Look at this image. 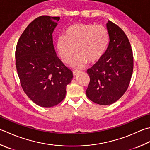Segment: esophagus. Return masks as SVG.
Masks as SVG:
<instances>
[{"instance_id": "obj_1", "label": "esophagus", "mask_w": 150, "mask_h": 150, "mask_svg": "<svg viewBox=\"0 0 150 150\" xmlns=\"http://www.w3.org/2000/svg\"><path fill=\"white\" fill-rule=\"evenodd\" d=\"M79 73V71H73V76H74V77H75V76L77 75Z\"/></svg>"}]
</instances>
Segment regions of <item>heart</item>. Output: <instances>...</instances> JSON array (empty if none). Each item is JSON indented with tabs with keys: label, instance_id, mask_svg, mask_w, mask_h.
<instances>
[{
	"label": "heart",
	"instance_id": "obj_1",
	"mask_svg": "<svg viewBox=\"0 0 150 150\" xmlns=\"http://www.w3.org/2000/svg\"><path fill=\"white\" fill-rule=\"evenodd\" d=\"M109 42V34L104 26L78 23L67 29L66 36L57 41V51L63 62L67 64L75 53L77 55L71 64V67L80 69L88 62L94 63L104 54Z\"/></svg>",
	"mask_w": 150,
	"mask_h": 150
}]
</instances>
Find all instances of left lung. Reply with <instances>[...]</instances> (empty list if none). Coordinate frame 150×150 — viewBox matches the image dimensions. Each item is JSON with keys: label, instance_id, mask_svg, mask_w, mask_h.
<instances>
[{"label": "left lung", "instance_id": "left-lung-1", "mask_svg": "<svg viewBox=\"0 0 150 150\" xmlns=\"http://www.w3.org/2000/svg\"><path fill=\"white\" fill-rule=\"evenodd\" d=\"M109 43L104 54L87 70L90 83L86 94L97 104L108 105L118 101L129 84L133 70V56L125 32L108 21Z\"/></svg>", "mask_w": 150, "mask_h": 150}]
</instances>
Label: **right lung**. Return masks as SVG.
Here are the masks:
<instances>
[{"label": "right lung", "mask_w": 150, "mask_h": 150, "mask_svg": "<svg viewBox=\"0 0 150 150\" xmlns=\"http://www.w3.org/2000/svg\"><path fill=\"white\" fill-rule=\"evenodd\" d=\"M59 17L40 16L28 25L17 44L16 68L25 93L36 105L52 107L66 97L73 73L57 57L52 33Z\"/></svg>", "instance_id": "right-lung-1"}]
</instances>
